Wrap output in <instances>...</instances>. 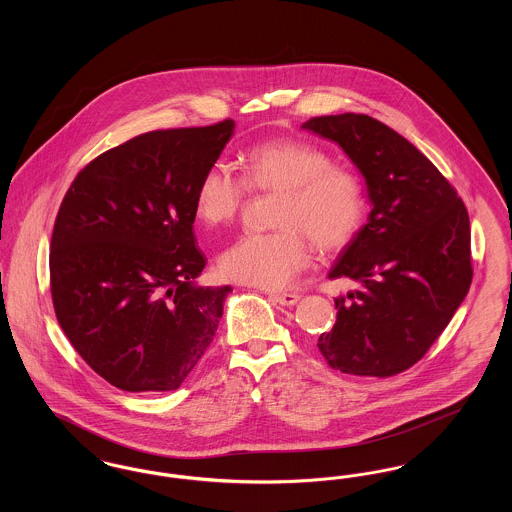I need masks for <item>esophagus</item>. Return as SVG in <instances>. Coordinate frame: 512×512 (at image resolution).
Instances as JSON below:
<instances>
[{
    "label": "esophagus",
    "instance_id": "obj_1",
    "mask_svg": "<svg viewBox=\"0 0 512 512\" xmlns=\"http://www.w3.org/2000/svg\"><path fill=\"white\" fill-rule=\"evenodd\" d=\"M270 297H272L276 303L286 305V307L295 305V303L301 299V295H299V293H270Z\"/></svg>",
    "mask_w": 512,
    "mask_h": 512
}]
</instances>
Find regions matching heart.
I'll list each match as a JSON object with an SVG mask.
<instances>
[{
  "mask_svg": "<svg viewBox=\"0 0 512 512\" xmlns=\"http://www.w3.org/2000/svg\"><path fill=\"white\" fill-rule=\"evenodd\" d=\"M242 180L215 161L195 188V213L209 226L234 219L247 190L276 192L278 230L244 234L219 257L220 274L249 286L280 290L311 265L313 240L322 251L349 244L365 220V192L355 172L332 165L324 147L303 138H274L240 157Z\"/></svg>",
  "mask_w": 512,
  "mask_h": 512,
  "instance_id": "b5f03b06",
  "label": "heart"
}]
</instances>
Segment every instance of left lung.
Here are the masks:
<instances>
[{
  "label": "left lung",
  "mask_w": 512,
  "mask_h": 512,
  "mask_svg": "<svg viewBox=\"0 0 512 512\" xmlns=\"http://www.w3.org/2000/svg\"><path fill=\"white\" fill-rule=\"evenodd\" d=\"M336 142L365 176L372 205L328 278L359 290L334 299L338 317L318 349L345 374L386 378L424 357L472 282L470 220L445 176L401 134L368 115L301 124Z\"/></svg>",
  "instance_id": "1"
}]
</instances>
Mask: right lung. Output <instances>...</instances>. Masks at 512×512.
<instances>
[{
    "label": "right lung",
    "instance_id": "obj_1",
    "mask_svg": "<svg viewBox=\"0 0 512 512\" xmlns=\"http://www.w3.org/2000/svg\"><path fill=\"white\" fill-rule=\"evenodd\" d=\"M234 121L153 130L101 153L63 197L51 299L76 353L111 386L171 391L215 338L230 286L201 288L195 188Z\"/></svg>",
    "mask_w": 512,
    "mask_h": 512
}]
</instances>
